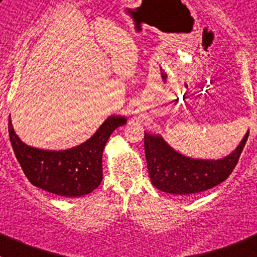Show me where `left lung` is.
<instances>
[{"mask_svg": "<svg viewBox=\"0 0 257 257\" xmlns=\"http://www.w3.org/2000/svg\"><path fill=\"white\" fill-rule=\"evenodd\" d=\"M248 133L233 152L218 160L193 159L175 151L160 134L145 132V154L151 183L175 196H192L218 186L229 177L238 163Z\"/></svg>", "mask_w": 257, "mask_h": 257, "instance_id": "left-lung-1", "label": "left lung"}]
</instances>
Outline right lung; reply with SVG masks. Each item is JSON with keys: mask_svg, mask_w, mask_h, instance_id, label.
I'll list each match as a JSON object with an SVG mask.
<instances>
[{"mask_svg": "<svg viewBox=\"0 0 257 257\" xmlns=\"http://www.w3.org/2000/svg\"><path fill=\"white\" fill-rule=\"evenodd\" d=\"M126 123V117L111 115L89 140L73 149L51 151L23 142L9 116V136L15 156L33 186L62 196L88 195L102 182V152L112 132Z\"/></svg>", "mask_w": 257, "mask_h": 257, "instance_id": "obj_1", "label": "right lung"}]
</instances>
